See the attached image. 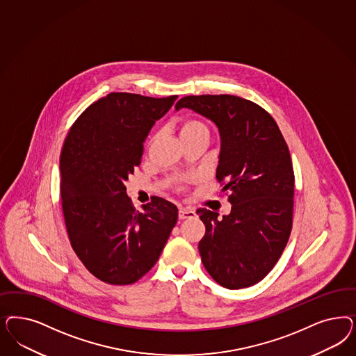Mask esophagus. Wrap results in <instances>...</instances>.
Returning <instances> with one entry per match:
<instances>
[{
  "mask_svg": "<svg viewBox=\"0 0 356 356\" xmlns=\"http://www.w3.org/2000/svg\"><path fill=\"white\" fill-rule=\"evenodd\" d=\"M196 216L195 211L188 209V208H181L178 212L179 220H186V218H194Z\"/></svg>",
  "mask_w": 356,
  "mask_h": 356,
  "instance_id": "34e87169",
  "label": "esophagus"
}]
</instances>
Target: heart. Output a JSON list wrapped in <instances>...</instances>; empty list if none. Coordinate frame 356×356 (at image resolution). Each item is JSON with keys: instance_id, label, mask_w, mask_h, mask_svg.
Here are the masks:
<instances>
[{"instance_id": "heart-1", "label": "heart", "mask_w": 356, "mask_h": 356, "mask_svg": "<svg viewBox=\"0 0 356 356\" xmlns=\"http://www.w3.org/2000/svg\"><path fill=\"white\" fill-rule=\"evenodd\" d=\"M195 132H208L207 127L195 119H188L184 122L182 128H181V136L188 135V134H195Z\"/></svg>"}]
</instances>
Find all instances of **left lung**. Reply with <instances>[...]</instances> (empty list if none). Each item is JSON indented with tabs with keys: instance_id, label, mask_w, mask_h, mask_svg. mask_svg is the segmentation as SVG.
Instances as JSON below:
<instances>
[{
	"instance_id": "left-lung-1",
	"label": "left lung",
	"mask_w": 356,
	"mask_h": 356,
	"mask_svg": "<svg viewBox=\"0 0 356 356\" xmlns=\"http://www.w3.org/2000/svg\"><path fill=\"white\" fill-rule=\"evenodd\" d=\"M190 108L218 127L216 169L229 191V215L199 208L206 225L199 252L208 274L229 289L250 287L267 275L292 229L295 175L287 143L273 116L236 95H188Z\"/></svg>"
}]
</instances>
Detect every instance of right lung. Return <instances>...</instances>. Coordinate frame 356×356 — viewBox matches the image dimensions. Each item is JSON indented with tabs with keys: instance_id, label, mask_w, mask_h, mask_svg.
I'll use <instances>...</instances> for the list:
<instances>
[{
	"instance_id": "right-lung-1",
	"label": "right lung",
	"mask_w": 356,
	"mask_h": 356,
	"mask_svg": "<svg viewBox=\"0 0 356 356\" xmlns=\"http://www.w3.org/2000/svg\"><path fill=\"white\" fill-rule=\"evenodd\" d=\"M178 97L110 92L69 129L60 156V193L69 241L104 283L138 282L160 258L178 208L154 196L136 211L124 182L140 165L152 127Z\"/></svg>"
}]
</instances>
